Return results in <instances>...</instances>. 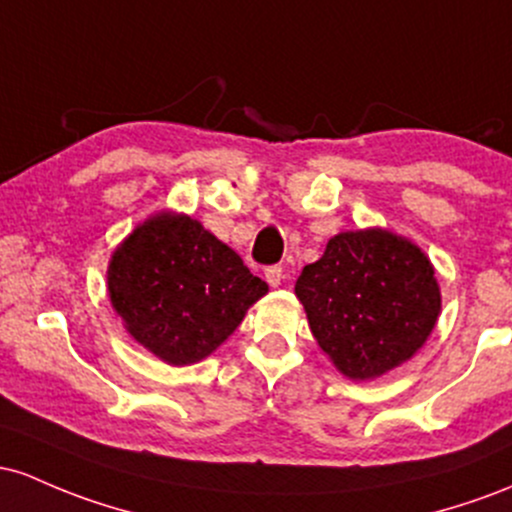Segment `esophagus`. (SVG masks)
<instances>
[{"label": "esophagus", "mask_w": 512, "mask_h": 512, "mask_svg": "<svg viewBox=\"0 0 512 512\" xmlns=\"http://www.w3.org/2000/svg\"><path fill=\"white\" fill-rule=\"evenodd\" d=\"M266 280H268V285H271V287H278L280 283H283V280H285L283 266H268L266 268Z\"/></svg>", "instance_id": "esophagus-1"}]
</instances>
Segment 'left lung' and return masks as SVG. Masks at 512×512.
<instances>
[{
	"mask_svg": "<svg viewBox=\"0 0 512 512\" xmlns=\"http://www.w3.org/2000/svg\"><path fill=\"white\" fill-rule=\"evenodd\" d=\"M433 266L418 246L384 229L343 232L295 292L309 329L343 375L372 380L409 360L440 314Z\"/></svg>",
	"mask_w": 512,
	"mask_h": 512,
	"instance_id": "8db88e82",
	"label": "left lung"
}]
</instances>
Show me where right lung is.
I'll list each match as a JSON object with an SVG mask.
<instances>
[{"label":"right lung","instance_id":"add662e5","mask_svg":"<svg viewBox=\"0 0 512 512\" xmlns=\"http://www.w3.org/2000/svg\"><path fill=\"white\" fill-rule=\"evenodd\" d=\"M108 292L137 343L169 365H191L237 329L268 285L200 222L162 212L118 246Z\"/></svg>","mask_w":512,"mask_h":512}]
</instances>
